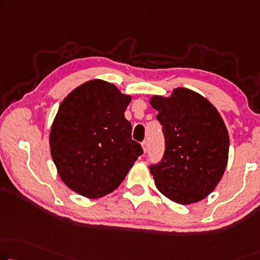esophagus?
<instances>
[{
  "mask_svg": "<svg viewBox=\"0 0 260 260\" xmlns=\"http://www.w3.org/2000/svg\"><path fill=\"white\" fill-rule=\"evenodd\" d=\"M141 146H142L143 153H147V150H148V141H147V140H145V141H142V143H141Z\"/></svg>",
  "mask_w": 260,
  "mask_h": 260,
  "instance_id": "1",
  "label": "esophagus"
}]
</instances>
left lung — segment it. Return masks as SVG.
Masks as SVG:
<instances>
[{"mask_svg":"<svg viewBox=\"0 0 260 260\" xmlns=\"http://www.w3.org/2000/svg\"><path fill=\"white\" fill-rule=\"evenodd\" d=\"M150 105L165 134L160 164L150 166L158 191L179 204L205 199L219 183L229 157V133L216 107L199 93L174 88L153 95Z\"/></svg>","mask_w":260,"mask_h":260,"instance_id":"obj_1","label":"left lung"}]
</instances>
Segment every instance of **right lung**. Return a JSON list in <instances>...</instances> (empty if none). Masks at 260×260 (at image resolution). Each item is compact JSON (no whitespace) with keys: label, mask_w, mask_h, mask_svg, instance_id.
I'll list each match as a JSON object with an SVG mask.
<instances>
[{"label":"right lung","mask_w":260,"mask_h":260,"mask_svg":"<svg viewBox=\"0 0 260 260\" xmlns=\"http://www.w3.org/2000/svg\"><path fill=\"white\" fill-rule=\"evenodd\" d=\"M131 100L115 85L93 79L61 102L50 131V152L71 190L87 199L107 195L142 154L123 114Z\"/></svg>","instance_id":"1"}]
</instances>
